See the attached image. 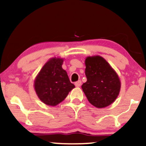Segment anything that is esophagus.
Wrapping results in <instances>:
<instances>
[{"label":"esophagus","mask_w":146,"mask_h":146,"mask_svg":"<svg viewBox=\"0 0 146 146\" xmlns=\"http://www.w3.org/2000/svg\"><path fill=\"white\" fill-rule=\"evenodd\" d=\"M81 84H82V82L80 81V80H79V81L76 82L75 83V85L76 87H80V86H81Z\"/></svg>","instance_id":"obj_1"}]
</instances>
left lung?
Wrapping results in <instances>:
<instances>
[{
	"mask_svg": "<svg viewBox=\"0 0 146 146\" xmlns=\"http://www.w3.org/2000/svg\"><path fill=\"white\" fill-rule=\"evenodd\" d=\"M87 81L82 86L88 102L97 108H105L116 100L121 88L118 75L108 62L100 56L85 60Z\"/></svg>",
	"mask_w": 146,
	"mask_h": 146,
	"instance_id": "8db88e82",
	"label": "left lung"
}]
</instances>
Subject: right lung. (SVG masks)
Wrapping results in <instances>:
<instances>
[{"label": "right lung", "instance_id": "right-lung-1", "mask_svg": "<svg viewBox=\"0 0 146 146\" xmlns=\"http://www.w3.org/2000/svg\"><path fill=\"white\" fill-rule=\"evenodd\" d=\"M64 59L51 58L42 68L34 81V88L40 100L48 106H55L66 98L75 88L67 73L64 70Z\"/></svg>", "mask_w": 146, "mask_h": 146}]
</instances>
